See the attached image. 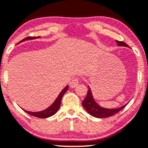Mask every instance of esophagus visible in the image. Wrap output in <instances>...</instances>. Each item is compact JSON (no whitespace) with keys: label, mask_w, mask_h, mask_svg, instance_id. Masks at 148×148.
Instances as JSON below:
<instances>
[{"label":"esophagus","mask_w":148,"mask_h":148,"mask_svg":"<svg viewBox=\"0 0 148 148\" xmlns=\"http://www.w3.org/2000/svg\"><path fill=\"white\" fill-rule=\"evenodd\" d=\"M78 82L79 81H78V78H74V79L71 80V82L70 83V86L72 88L76 87L78 85Z\"/></svg>","instance_id":"1"}]
</instances>
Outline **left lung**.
Listing matches in <instances>:
<instances>
[{
  "instance_id": "8db88e82",
  "label": "left lung",
  "mask_w": 148,
  "mask_h": 148,
  "mask_svg": "<svg viewBox=\"0 0 148 148\" xmlns=\"http://www.w3.org/2000/svg\"><path fill=\"white\" fill-rule=\"evenodd\" d=\"M117 46H124V47H128L129 46L127 45L126 43L123 42H119V41L116 40ZM83 106L84 108L86 110L89 115H91L93 117H97V118H106V117H111L115 115L121 110H122L125 106L127 105H125L121 106V107L117 108H106L102 107V106L99 105L97 102L95 101L94 98L93 97V94L91 93V90L90 87H89V89H88L87 94L85 100L82 102Z\"/></svg>"
}]
</instances>
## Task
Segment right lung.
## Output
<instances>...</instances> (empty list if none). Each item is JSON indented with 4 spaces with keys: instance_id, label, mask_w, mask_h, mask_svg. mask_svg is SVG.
<instances>
[{
    "instance_id": "obj_1",
    "label": "right lung",
    "mask_w": 148,
    "mask_h": 148,
    "mask_svg": "<svg viewBox=\"0 0 148 148\" xmlns=\"http://www.w3.org/2000/svg\"><path fill=\"white\" fill-rule=\"evenodd\" d=\"M35 38H36V37H35ZM33 39H35V37H33V38L32 37H27V38L22 40L20 42H24V41L26 40H33ZM68 85H67L66 87H65L64 89L61 91V93H59V96H57V98H56L55 102H54L53 103L49 106V107L46 108V109L43 110V111H38V112H32V111H26V110L23 109V108H22V109H23L26 113L29 114V115L39 117V118H47V117H49L50 116L55 115V114L58 111V110L59 109V107H60V104L61 102V99L63 98V94L68 91Z\"/></svg>"
}]
</instances>
